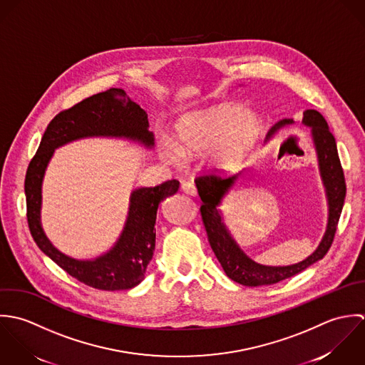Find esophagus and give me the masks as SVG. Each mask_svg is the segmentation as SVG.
<instances>
[{"label":"esophagus","mask_w":365,"mask_h":365,"mask_svg":"<svg viewBox=\"0 0 365 365\" xmlns=\"http://www.w3.org/2000/svg\"><path fill=\"white\" fill-rule=\"evenodd\" d=\"M182 190H183L186 195H189V196H196V195H197V189H196V186H195L193 182H183V183H182Z\"/></svg>","instance_id":"obj_1"}]
</instances>
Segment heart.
Returning <instances> with one entry per match:
<instances>
[{"label": "heart", "mask_w": 365, "mask_h": 365, "mask_svg": "<svg viewBox=\"0 0 365 365\" xmlns=\"http://www.w3.org/2000/svg\"><path fill=\"white\" fill-rule=\"evenodd\" d=\"M175 141H162V155L172 163L202 155L213 173L240 170L262 137V121L257 113L238 104L219 103L183 114L173 125Z\"/></svg>", "instance_id": "1"}]
</instances>
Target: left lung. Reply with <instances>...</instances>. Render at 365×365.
<instances>
[{
	"mask_svg": "<svg viewBox=\"0 0 365 365\" xmlns=\"http://www.w3.org/2000/svg\"><path fill=\"white\" fill-rule=\"evenodd\" d=\"M292 124L293 120L291 118L278 121L268 133V138ZM302 124L310 128V135L317 155L319 172L324 186L329 207L327 225L323 238L319 242L317 248L303 261L285 267L262 265L251 259L237 244L224 221V215L220 210V206L222 205L224 197L237 185V182L244 178L242 173L234 175L228 179H221L215 175L196 179V187L203 202L200 207L202 219L207 231L212 250L217 257L227 277L244 287L272 285L288 279L322 259L327 254L333 242L346 199V180L339 159L336 140L330 133L324 117L316 110H306L303 113Z\"/></svg>",
	"mask_w": 365,
	"mask_h": 365,
	"instance_id": "obj_1",
	"label": "left lung"
}]
</instances>
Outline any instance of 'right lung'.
<instances>
[{"label":"right lung","mask_w":365,"mask_h":365,"mask_svg":"<svg viewBox=\"0 0 365 365\" xmlns=\"http://www.w3.org/2000/svg\"><path fill=\"white\" fill-rule=\"evenodd\" d=\"M148 114L123 88L94 94L59 113L48 125L25 176L26 217L39 250L77 281L103 291H124L144 281L155 250V222L160 202L179 190L176 179L131 192L128 215L114 245L104 254L77 259L59 251L46 237L42 220V183L55 149L84 138H120L152 149Z\"/></svg>","instance_id":"add662e5"}]
</instances>
